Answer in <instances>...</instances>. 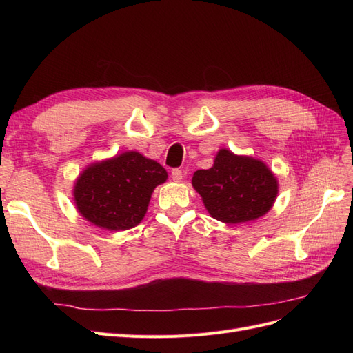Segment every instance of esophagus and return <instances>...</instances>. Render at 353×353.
Returning <instances> with one entry per match:
<instances>
[{"label": "esophagus", "instance_id": "1", "mask_svg": "<svg viewBox=\"0 0 353 353\" xmlns=\"http://www.w3.org/2000/svg\"><path fill=\"white\" fill-rule=\"evenodd\" d=\"M183 170H181V169H172V172H170V176H172V179L174 181H176V183H179V181L181 179H183Z\"/></svg>", "mask_w": 353, "mask_h": 353}]
</instances>
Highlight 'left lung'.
Segmentation results:
<instances>
[{
	"label": "left lung",
	"mask_w": 353,
	"mask_h": 353,
	"mask_svg": "<svg viewBox=\"0 0 353 353\" xmlns=\"http://www.w3.org/2000/svg\"><path fill=\"white\" fill-rule=\"evenodd\" d=\"M191 183L212 218L225 223H241L265 215L279 193L276 179L263 162L223 148L213 166L197 170Z\"/></svg>",
	"instance_id": "obj_1"
}]
</instances>
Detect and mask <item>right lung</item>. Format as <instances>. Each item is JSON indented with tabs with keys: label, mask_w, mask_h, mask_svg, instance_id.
Wrapping results in <instances>:
<instances>
[{
	"label": "right lung",
	"mask_w": 353,
	"mask_h": 353,
	"mask_svg": "<svg viewBox=\"0 0 353 353\" xmlns=\"http://www.w3.org/2000/svg\"><path fill=\"white\" fill-rule=\"evenodd\" d=\"M168 178L162 165L128 152L87 168L73 194L81 215L110 231L130 230L144 218L153 190Z\"/></svg>",
	"instance_id": "right-lung-1"
}]
</instances>
